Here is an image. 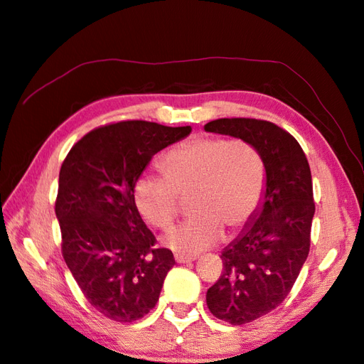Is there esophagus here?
<instances>
[{
    "label": "esophagus",
    "instance_id": "obj_1",
    "mask_svg": "<svg viewBox=\"0 0 364 364\" xmlns=\"http://www.w3.org/2000/svg\"><path fill=\"white\" fill-rule=\"evenodd\" d=\"M174 258H176L177 263H191V262H195V257H185V255H179V253H177Z\"/></svg>",
    "mask_w": 364,
    "mask_h": 364
}]
</instances>
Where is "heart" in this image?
Instances as JSON below:
<instances>
[{"mask_svg": "<svg viewBox=\"0 0 364 364\" xmlns=\"http://www.w3.org/2000/svg\"><path fill=\"white\" fill-rule=\"evenodd\" d=\"M164 176L141 174L134 182L136 209L147 223L166 228L179 212V196L190 193L195 217L171 226L164 245L179 253H198L220 241L223 228L239 231L263 203L266 163L244 139L198 136L161 156Z\"/></svg>", "mask_w": 364, "mask_h": 364, "instance_id": "b5f03b06", "label": "heart"}]
</instances>
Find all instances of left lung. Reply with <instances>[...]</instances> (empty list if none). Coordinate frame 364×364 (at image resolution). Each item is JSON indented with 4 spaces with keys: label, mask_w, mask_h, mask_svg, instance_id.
Instances as JSON below:
<instances>
[{
    "label": "left lung",
    "mask_w": 364,
    "mask_h": 364,
    "mask_svg": "<svg viewBox=\"0 0 364 364\" xmlns=\"http://www.w3.org/2000/svg\"><path fill=\"white\" fill-rule=\"evenodd\" d=\"M204 129L253 144L266 163L263 203L223 249L222 276L205 294L212 315L244 325L289 296L309 255L315 212L311 168L298 141L271 122L218 119Z\"/></svg>",
    "instance_id": "1"
}]
</instances>
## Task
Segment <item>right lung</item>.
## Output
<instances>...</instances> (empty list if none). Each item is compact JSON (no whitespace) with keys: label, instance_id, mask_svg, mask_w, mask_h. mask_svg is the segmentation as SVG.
Returning a JSON list of instances; mask_svg holds the SVG:
<instances>
[{"label":"right lung","instance_id":"right-lung-1","mask_svg":"<svg viewBox=\"0 0 364 364\" xmlns=\"http://www.w3.org/2000/svg\"><path fill=\"white\" fill-rule=\"evenodd\" d=\"M191 133L144 120L109 123L77 141L61 164L55 214L61 253L95 309L120 323L154 309L173 252L156 249L133 200L152 156Z\"/></svg>","mask_w":364,"mask_h":364}]
</instances>
